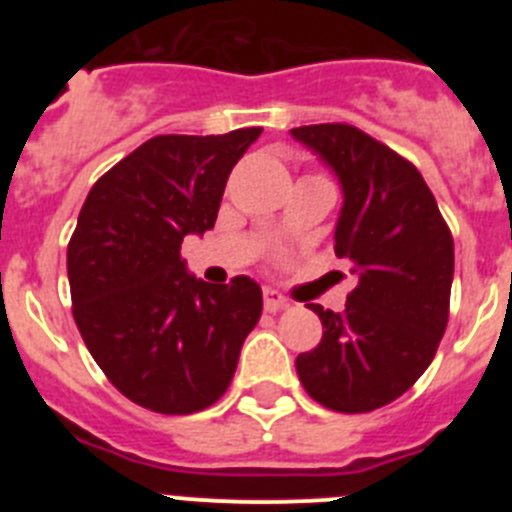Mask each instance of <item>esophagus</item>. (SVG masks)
<instances>
[{"mask_svg":"<svg viewBox=\"0 0 512 512\" xmlns=\"http://www.w3.org/2000/svg\"><path fill=\"white\" fill-rule=\"evenodd\" d=\"M289 302L284 300L282 295H279L277 289H271V287H266L264 289V307L269 312H279V310H284V307H287Z\"/></svg>","mask_w":512,"mask_h":512,"instance_id":"1","label":"esophagus"}]
</instances>
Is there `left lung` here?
<instances>
[{
  "label": "left lung",
  "mask_w": 512,
  "mask_h": 512,
  "mask_svg": "<svg viewBox=\"0 0 512 512\" xmlns=\"http://www.w3.org/2000/svg\"><path fill=\"white\" fill-rule=\"evenodd\" d=\"M297 140L343 187L336 256L359 277L346 310L310 305L323 341L297 356V377L336 413H372L413 387L449 323L454 238L408 158L346 122L302 125Z\"/></svg>",
  "instance_id": "obj_1"
}]
</instances>
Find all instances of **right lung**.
I'll return each instance as SVG.
<instances>
[{
	"mask_svg": "<svg viewBox=\"0 0 512 512\" xmlns=\"http://www.w3.org/2000/svg\"><path fill=\"white\" fill-rule=\"evenodd\" d=\"M259 135H156L84 200L66 251L71 310L104 377L140 408H210L259 323L253 279L215 287L189 277L182 259L184 235L212 230L230 171Z\"/></svg>",
	"mask_w": 512,
	"mask_h": 512,
	"instance_id": "add662e5",
	"label": "right lung"
}]
</instances>
